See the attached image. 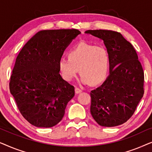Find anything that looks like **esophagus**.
<instances>
[{
	"mask_svg": "<svg viewBox=\"0 0 152 152\" xmlns=\"http://www.w3.org/2000/svg\"><path fill=\"white\" fill-rule=\"evenodd\" d=\"M75 93H77V94H78V93H80L82 91L80 88H77V87H75Z\"/></svg>",
	"mask_w": 152,
	"mask_h": 152,
	"instance_id": "34e87169",
	"label": "esophagus"
}]
</instances>
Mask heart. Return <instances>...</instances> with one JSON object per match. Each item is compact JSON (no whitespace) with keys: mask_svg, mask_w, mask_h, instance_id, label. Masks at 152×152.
<instances>
[{"mask_svg":"<svg viewBox=\"0 0 152 152\" xmlns=\"http://www.w3.org/2000/svg\"><path fill=\"white\" fill-rule=\"evenodd\" d=\"M111 58L105 47L82 41L71 48L68 57L59 59L58 66L62 77L70 82L80 70L81 80L84 84L96 86L107 79Z\"/></svg>","mask_w":152,"mask_h":152,"instance_id":"b5f03b06","label":"heart"}]
</instances>
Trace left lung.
Segmentation results:
<instances>
[{
  "label": "left lung",
  "mask_w": 152,
  "mask_h": 152,
  "mask_svg": "<svg viewBox=\"0 0 152 152\" xmlns=\"http://www.w3.org/2000/svg\"><path fill=\"white\" fill-rule=\"evenodd\" d=\"M85 33L102 39L111 58L109 77L91 92V113L100 126L120 125L132 117L144 94L142 67L134 48L120 33L105 30Z\"/></svg>",
  "instance_id": "8db88e82"
}]
</instances>
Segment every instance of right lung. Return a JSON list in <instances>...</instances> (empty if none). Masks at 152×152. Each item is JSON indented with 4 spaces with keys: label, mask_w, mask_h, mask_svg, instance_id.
I'll list each match as a JSON object with an SVG mask.
<instances>
[{
    "label": "right lung",
    "mask_w": 152,
    "mask_h": 152,
    "mask_svg": "<svg viewBox=\"0 0 152 152\" xmlns=\"http://www.w3.org/2000/svg\"><path fill=\"white\" fill-rule=\"evenodd\" d=\"M80 34L76 29L39 31L16 57L10 93L21 115L32 125L52 127L63 118L75 88L60 75L58 63Z\"/></svg>",
    "instance_id": "obj_1"
}]
</instances>
